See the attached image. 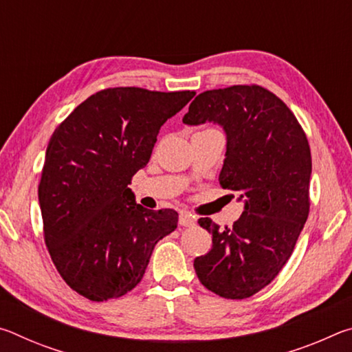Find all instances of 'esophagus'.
<instances>
[{
	"label": "esophagus",
	"mask_w": 352,
	"mask_h": 352,
	"mask_svg": "<svg viewBox=\"0 0 352 352\" xmlns=\"http://www.w3.org/2000/svg\"><path fill=\"white\" fill-rule=\"evenodd\" d=\"M195 222H197V220H195V217L190 212H186V211L180 212V219H178V223H180L182 226H194Z\"/></svg>",
	"instance_id": "esophagus-1"
}]
</instances>
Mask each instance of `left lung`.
<instances>
[{"mask_svg": "<svg viewBox=\"0 0 352 352\" xmlns=\"http://www.w3.org/2000/svg\"><path fill=\"white\" fill-rule=\"evenodd\" d=\"M206 121L226 132L220 186L245 206L233 226L199 219L212 248L195 258L194 269L208 290L243 300L269 285L294 252L311 208V147L289 107L254 83L200 93L183 122Z\"/></svg>", "mask_w": 352, "mask_h": 352, "instance_id": "obj_1", "label": "left lung"}]
</instances>
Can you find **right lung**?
Segmentation results:
<instances>
[{
  "label": "right lung",
  "mask_w": 352,
  "mask_h": 352,
  "mask_svg": "<svg viewBox=\"0 0 352 352\" xmlns=\"http://www.w3.org/2000/svg\"><path fill=\"white\" fill-rule=\"evenodd\" d=\"M195 91L105 88L77 105L52 133L38 183L43 236L57 272L91 301L136 287L174 210H146L129 184L148 163L160 127Z\"/></svg>",
  "instance_id": "obj_1"
}]
</instances>
